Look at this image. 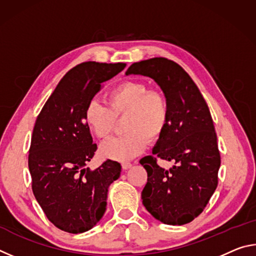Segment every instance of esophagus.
Instances as JSON below:
<instances>
[{"instance_id": "esophagus-1", "label": "esophagus", "mask_w": 256, "mask_h": 256, "mask_svg": "<svg viewBox=\"0 0 256 256\" xmlns=\"http://www.w3.org/2000/svg\"><path fill=\"white\" fill-rule=\"evenodd\" d=\"M131 166H132V164H131V162H122V168H123V170H128V168L131 167Z\"/></svg>"}]
</instances>
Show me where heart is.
Returning a JSON list of instances; mask_svg holds the SVG:
<instances>
[{
	"label": "heart",
	"instance_id": "1",
	"mask_svg": "<svg viewBox=\"0 0 256 256\" xmlns=\"http://www.w3.org/2000/svg\"><path fill=\"white\" fill-rule=\"evenodd\" d=\"M107 104L92 99L84 112L86 125L99 138H110L118 118L124 122L125 136L112 138L102 146L104 157L118 162L136 157L149 141H157L170 122V102L164 94L150 90L144 82L125 81L107 94Z\"/></svg>",
	"mask_w": 256,
	"mask_h": 256
}]
</instances>
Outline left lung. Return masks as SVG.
I'll return each mask as SVG.
<instances>
[{
	"instance_id": "obj_1",
	"label": "left lung",
	"mask_w": 256,
	"mask_h": 256,
	"mask_svg": "<svg viewBox=\"0 0 256 256\" xmlns=\"http://www.w3.org/2000/svg\"><path fill=\"white\" fill-rule=\"evenodd\" d=\"M128 74L154 79L170 102V122L152 154L175 164L164 170L154 156L140 160L148 172L142 203L164 224H188L204 210L218 185L220 152L209 107L192 78L174 60H141L128 68Z\"/></svg>"
}]
</instances>
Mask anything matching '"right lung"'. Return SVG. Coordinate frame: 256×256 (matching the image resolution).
I'll return each instance as SVG.
<instances>
[{
    "label": "right lung",
    "mask_w": 256,
    "mask_h": 256,
    "mask_svg": "<svg viewBox=\"0 0 256 256\" xmlns=\"http://www.w3.org/2000/svg\"><path fill=\"white\" fill-rule=\"evenodd\" d=\"M125 66L84 62L71 68L34 123L28 157L32 192L47 219L60 230L92 229L106 211L108 188L122 172L120 162L110 159L94 170L84 168L97 150L84 112L102 82Z\"/></svg>",
    "instance_id": "add662e5"
}]
</instances>
